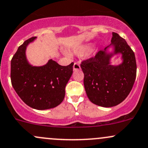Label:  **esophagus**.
<instances>
[{
    "label": "esophagus",
    "instance_id": "34e87169",
    "mask_svg": "<svg viewBox=\"0 0 148 148\" xmlns=\"http://www.w3.org/2000/svg\"><path fill=\"white\" fill-rule=\"evenodd\" d=\"M80 69H81L80 64H79V63H77V62H74V66H73V69H74V71H76V70H79Z\"/></svg>",
    "mask_w": 148,
    "mask_h": 148
}]
</instances>
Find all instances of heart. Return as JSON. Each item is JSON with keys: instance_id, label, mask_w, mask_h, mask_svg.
I'll use <instances>...</instances> for the list:
<instances>
[{"instance_id": "obj_1", "label": "heart", "mask_w": 148, "mask_h": 148, "mask_svg": "<svg viewBox=\"0 0 148 148\" xmlns=\"http://www.w3.org/2000/svg\"><path fill=\"white\" fill-rule=\"evenodd\" d=\"M91 50H92V46L91 45H86L77 48L74 51V53L79 56H85L91 52Z\"/></svg>"}]
</instances>
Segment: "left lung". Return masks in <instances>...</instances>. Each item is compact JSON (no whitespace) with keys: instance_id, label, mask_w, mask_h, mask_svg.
Wrapping results in <instances>:
<instances>
[{"instance_id":"left-lung-1","label":"left lung","mask_w":148,"mask_h":148,"mask_svg":"<svg viewBox=\"0 0 148 148\" xmlns=\"http://www.w3.org/2000/svg\"><path fill=\"white\" fill-rule=\"evenodd\" d=\"M112 35L109 46L81 64L88 99L96 105L106 108L119 105L125 100L134 84L137 70L135 54L126 41L116 32ZM111 46L114 50L108 53V48ZM118 53L121 54L122 62L112 65L110 59Z\"/></svg>"}]
</instances>
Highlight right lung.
Listing matches in <instances>:
<instances>
[{
	"label": "right lung",
	"instance_id": "obj_1",
	"mask_svg": "<svg viewBox=\"0 0 148 148\" xmlns=\"http://www.w3.org/2000/svg\"><path fill=\"white\" fill-rule=\"evenodd\" d=\"M36 37L18 47L11 60L12 87L25 103L37 110H46L60 105L64 99L65 87L73 73V65L61 66L49 60L43 66H33L27 61L26 49Z\"/></svg>",
	"mask_w": 148,
	"mask_h": 148
}]
</instances>
